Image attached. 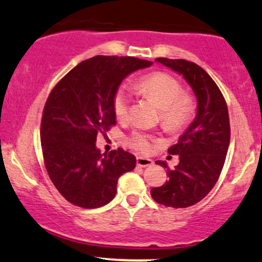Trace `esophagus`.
Masks as SVG:
<instances>
[{"mask_svg": "<svg viewBox=\"0 0 262 262\" xmlns=\"http://www.w3.org/2000/svg\"><path fill=\"white\" fill-rule=\"evenodd\" d=\"M154 163L152 160L145 159V157H137V165L139 167H147L151 166Z\"/></svg>", "mask_w": 262, "mask_h": 262, "instance_id": "34e87169", "label": "esophagus"}]
</instances>
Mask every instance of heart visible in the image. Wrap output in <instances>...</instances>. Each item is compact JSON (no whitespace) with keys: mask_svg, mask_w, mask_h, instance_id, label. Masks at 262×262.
Returning <instances> with one entry per match:
<instances>
[{"mask_svg":"<svg viewBox=\"0 0 262 262\" xmlns=\"http://www.w3.org/2000/svg\"><path fill=\"white\" fill-rule=\"evenodd\" d=\"M138 89L149 96L161 110V124L169 132L184 129L195 115V101L190 94L183 91L177 78L165 73L154 72L144 75L138 81ZM130 94L124 88H119L113 96V111L118 119L128 116L130 106ZM129 146L139 152H149L156 139L144 132H133L128 137Z\"/></svg>","mask_w":262,"mask_h":262,"instance_id":"heart-1","label":"heart"}]
</instances>
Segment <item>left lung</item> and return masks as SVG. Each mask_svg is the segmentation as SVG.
Masks as SVG:
<instances>
[{"label":"left lung","mask_w":262,"mask_h":262,"mask_svg":"<svg viewBox=\"0 0 262 262\" xmlns=\"http://www.w3.org/2000/svg\"><path fill=\"white\" fill-rule=\"evenodd\" d=\"M156 61L182 74L198 100L196 117L168 149L169 155L179 156V163L171 169L165 161H156L167 168L168 181L150 191L156 203L184 209L203 200L219 181L231 140L228 107L217 84L196 63L165 57Z\"/></svg>","instance_id":"obj_1"}]
</instances>
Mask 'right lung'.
<instances>
[{"label":"right lung","instance_id":"right-lung-1","mask_svg":"<svg viewBox=\"0 0 262 262\" xmlns=\"http://www.w3.org/2000/svg\"><path fill=\"white\" fill-rule=\"evenodd\" d=\"M151 64L135 57L95 56L75 66L50 93L41 118V149L50 179L71 204L83 209L108 204L118 178L134 169V155L121 147L102 155L95 143L116 125L113 96L119 84Z\"/></svg>","mask_w":262,"mask_h":262}]
</instances>
